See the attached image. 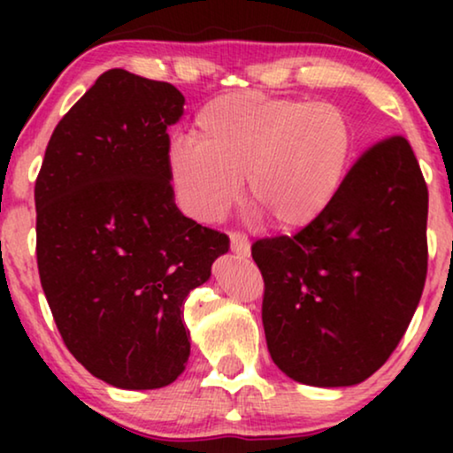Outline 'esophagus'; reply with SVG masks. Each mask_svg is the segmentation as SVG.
Here are the masks:
<instances>
[{"instance_id":"34e87169","label":"esophagus","mask_w":453,"mask_h":453,"mask_svg":"<svg viewBox=\"0 0 453 453\" xmlns=\"http://www.w3.org/2000/svg\"><path fill=\"white\" fill-rule=\"evenodd\" d=\"M231 250L233 253H237L239 257H247L251 253L250 239H247L243 233H231Z\"/></svg>"}]
</instances>
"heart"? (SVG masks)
<instances>
[{
	"mask_svg": "<svg viewBox=\"0 0 453 453\" xmlns=\"http://www.w3.org/2000/svg\"><path fill=\"white\" fill-rule=\"evenodd\" d=\"M350 154L352 127L336 104L241 92L197 111L191 140L171 146L169 177L179 206L200 222H219L245 177L253 206L293 231L334 202Z\"/></svg>",
	"mask_w": 453,
	"mask_h": 453,
	"instance_id": "1",
	"label": "heart"
}]
</instances>
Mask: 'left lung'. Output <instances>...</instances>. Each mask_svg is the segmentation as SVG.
Instances as JSON below:
<instances>
[{"label": "left lung", "mask_w": 453, "mask_h": 453, "mask_svg": "<svg viewBox=\"0 0 453 453\" xmlns=\"http://www.w3.org/2000/svg\"><path fill=\"white\" fill-rule=\"evenodd\" d=\"M429 191L404 135L375 142L326 212L251 245L272 361L318 388L361 383L404 336L426 278Z\"/></svg>", "instance_id": "8db88e82"}]
</instances>
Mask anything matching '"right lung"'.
I'll return each mask as SVG.
<instances>
[{
	"label": "right lung",
	"instance_id": "obj_1",
	"mask_svg": "<svg viewBox=\"0 0 453 453\" xmlns=\"http://www.w3.org/2000/svg\"><path fill=\"white\" fill-rule=\"evenodd\" d=\"M175 86L109 70L61 117L35 183L41 287L67 350L121 389L183 373V303L228 237L181 214L166 127Z\"/></svg>",
	"mask_w": 453,
	"mask_h": 453
}]
</instances>
